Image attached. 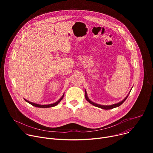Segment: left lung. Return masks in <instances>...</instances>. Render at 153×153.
Here are the masks:
<instances>
[{
  "mask_svg": "<svg viewBox=\"0 0 153 153\" xmlns=\"http://www.w3.org/2000/svg\"><path fill=\"white\" fill-rule=\"evenodd\" d=\"M130 92H131V91H130L129 93H128V94L126 95V97L122 101H121L120 102H118V103H115V104H113V105H100V104H97V103L93 102L92 101H91V100L89 99V97H88L87 94V92H86L85 89V99L87 100V101H88L90 103H91L92 105H94V106H95V107H99V108H102V109L110 110V109L114 108H115V107H118L121 105L126 100V99L127 97H128V95H129Z\"/></svg>",
  "mask_w": 153,
  "mask_h": 153,
  "instance_id": "8db88e82",
  "label": "left lung"
}]
</instances>
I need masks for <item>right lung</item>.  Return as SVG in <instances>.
<instances>
[{"label":"right lung","mask_w":153,"mask_h":153,"mask_svg":"<svg viewBox=\"0 0 153 153\" xmlns=\"http://www.w3.org/2000/svg\"><path fill=\"white\" fill-rule=\"evenodd\" d=\"M64 93L63 94V95H62V97L57 101L55 103H51V104H48V105H40V104H37V103H33V102H31L26 99H24V100H25L26 102H27L28 103H29L30 104H31V105H32L34 107H39V108H50V107H54L56 105H57L58 104L61 102V100L62 99V98L64 97Z\"/></svg>","instance_id":"right-lung-1"}]
</instances>
